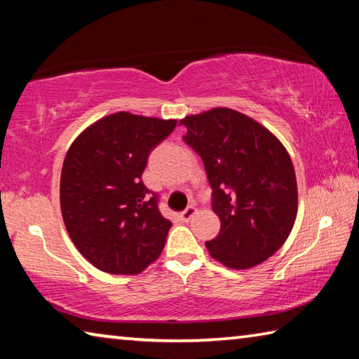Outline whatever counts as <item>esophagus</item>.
Segmentation results:
<instances>
[{"label":"esophagus","mask_w":359,"mask_h":359,"mask_svg":"<svg viewBox=\"0 0 359 359\" xmlns=\"http://www.w3.org/2000/svg\"><path fill=\"white\" fill-rule=\"evenodd\" d=\"M194 214H196V208H194V205H188V208L180 214V218L184 222H190Z\"/></svg>","instance_id":"obj_1"}]
</instances>
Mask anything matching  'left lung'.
<instances>
[{"label":"left lung","instance_id":"8db88e82","mask_svg":"<svg viewBox=\"0 0 359 359\" xmlns=\"http://www.w3.org/2000/svg\"><path fill=\"white\" fill-rule=\"evenodd\" d=\"M184 141L203 158L222 222L209 255L229 269H250L272 257L293 229L297 184L287 149L248 115L214 107L180 120Z\"/></svg>","mask_w":359,"mask_h":359}]
</instances>
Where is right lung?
<instances>
[{
    "label": "right lung",
    "mask_w": 359,
    "mask_h": 359,
    "mask_svg": "<svg viewBox=\"0 0 359 359\" xmlns=\"http://www.w3.org/2000/svg\"><path fill=\"white\" fill-rule=\"evenodd\" d=\"M175 125V118L115 112L71 144L60 177V208L72 244L96 269L141 274L165 248L172 223L141 177L150 150Z\"/></svg>",
    "instance_id": "1"
}]
</instances>
